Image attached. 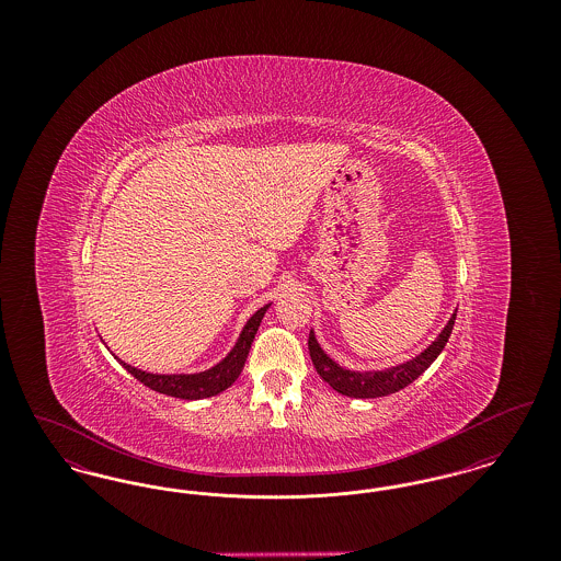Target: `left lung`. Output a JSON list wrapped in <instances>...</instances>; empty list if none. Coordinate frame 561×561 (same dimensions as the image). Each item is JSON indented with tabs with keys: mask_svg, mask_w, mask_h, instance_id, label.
<instances>
[{
	"mask_svg": "<svg viewBox=\"0 0 561 561\" xmlns=\"http://www.w3.org/2000/svg\"><path fill=\"white\" fill-rule=\"evenodd\" d=\"M454 320H456V313H453V318L448 321V325L442 330V334L421 355H416L414 359L400 364L396 368L382 370V373H348L345 368H341L339 364H334L321 351L316 336H313V332L309 334L311 362H313V366H316V370H318L321 378L334 391H339V393H343L347 398H359V400L385 398V396H391V393L400 391L403 387H408L410 382H414L437 359V355L444 351L450 334H453Z\"/></svg>",
	"mask_w": 561,
	"mask_h": 561,
	"instance_id": "left-lung-1",
	"label": "left lung"
}]
</instances>
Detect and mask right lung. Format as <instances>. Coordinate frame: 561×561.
<instances>
[{"instance_id": "right-lung-1", "label": "right lung", "mask_w": 561, "mask_h": 561, "mask_svg": "<svg viewBox=\"0 0 561 561\" xmlns=\"http://www.w3.org/2000/svg\"><path fill=\"white\" fill-rule=\"evenodd\" d=\"M268 305L261 307L248 323L245 328L241 330L240 341L238 345L233 347V351L210 370L199 374H149L133 368L124 362H119L128 373L133 374L136 380H140L142 385H147L149 389L163 393V396H170V398H179V400H204V398H213L216 393L225 391L227 387H231L241 370H243V364H245V357H248V351L250 345L256 336V330L261 325V320L265 318V311H267Z\"/></svg>"}]
</instances>
